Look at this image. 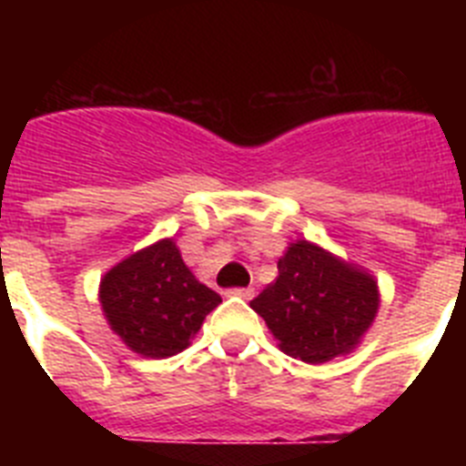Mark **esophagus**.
Wrapping results in <instances>:
<instances>
[{
  "instance_id": "34e87169",
  "label": "esophagus",
  "mask_w": 466,
  "mask_h": 466,
  "mask_svg": "<svg viewBox=\"0 0 466 466\" xmlns=\"http://www.w3.org/2000/svg\"><path fill=\"white\" fill-rule=\"evenodd\" d=\"M228 294L240 296V299H252V296H254V289H252V287H236V289H230Z\"/></svg>"
}]
</instances>
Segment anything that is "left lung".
I'll list each match as a JSON object with an SVG mask.
<instances>
[{"label":"left lung","mask_w":466,"mask_h":466,"mask_svg":"<svg viewBox=\"0 0 466 466\" xmlns=\"http://www.w3.org/2000/svg\"><path fill=\"white\" fill-rule=\"evenodd\" d=\"M249 306L287 355L322 364L350 352L371 327L378 287L371 275L299 240L278 261V279Z\"/></svg>","instance_id":"obj_1"}]
</instances>
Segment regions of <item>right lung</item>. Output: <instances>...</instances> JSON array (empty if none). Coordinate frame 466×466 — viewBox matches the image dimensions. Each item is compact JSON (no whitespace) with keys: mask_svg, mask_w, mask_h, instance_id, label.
Wrapping results in <instances>:
<instances>
[{"mask_svg":"<svg viewBox=\"0 0 466 466\" xmlns=\"http://www.w3.org/2000/svg\"><path fill=\"white\" fill-rule=\"evenodd\" d=\"M102 310L111 329L144 357L182 352L221 296L184 266L172 240H160L105 275Z\"/></svg>","mask_w":466,"mask_h":466,"instance_id":"add662e5","label":"right lung"}]
</instances>
